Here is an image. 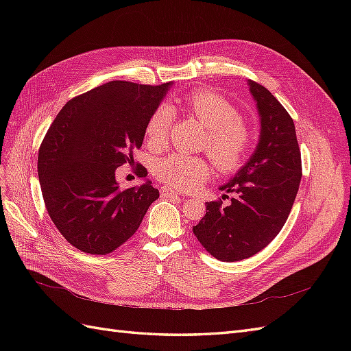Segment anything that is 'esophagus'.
<instances>
[{
	"mask_svg": "<svg viewBox=\"0 0 351 351\" xmlns=\"http://www.w3.org/2000/svg\"><path fill=\"white\" fill-rule=\"evenodd\" d=\"M178 195H180L178 192H176V190L169 189L167 186L161 187V197H174V196H178Z\"/></svg>",
	"mask_w": 351,
	"mask_h": 351,
	"instance_id": "esophagus-1",
	"label": "esophagus"
}]
</instances>
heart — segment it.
<instances>
[{
    "mask_svg": "<svg viewBox=\"0 0 351 351\" xmlns=\"http://www.w3.org/2000/svg\"><path fill=\"white\" fill-rule=\"evenodd\" d=\"M183 108L206 130L205 149L221 171L239 168L247 155L250 130L234 105L210 90H196L183 98ZM174 121V111L161 105L146 124V136L155 147H164ZM154 176L159 182L177 190H192L209 177L205 159L183 154H171L158 159Z\"/></svg>",
    "mask_w": 351,
    "mask_h": 351,
    "instance_id": "obj_1",
    "label": "heart"
}]
</instances>
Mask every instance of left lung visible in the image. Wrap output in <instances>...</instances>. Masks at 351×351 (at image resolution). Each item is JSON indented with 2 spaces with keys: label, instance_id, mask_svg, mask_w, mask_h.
<instances>
[{
  "label": "left lung",
  "instance_id": "obj_1",
  "mask_svg": "<svg viewBox=\"0 0 351 351\" xmlns=\"http://www.w3.org/2000/svg\"><path fill=\"white\" fill-rule=\"evenodd\" d=\"M249 89L261 117L256 149L219 187L234 193L230 204L206 202L205 217L193 227L202 246L222 262L247 259L277 237L302 180V156L290 114L262 84L249 80Z\"/></svg>",
  "mask_w": 351,
  "mask_h": 351
}]
</instances>
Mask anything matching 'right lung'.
<instances>
[{"mask_svg": "<svg viewBox=\"0 0 351 351\" xmlns=\"http://www.w3.org/2000/svg\"><path fill=\"white\" fill-rule=\"evenodd\" d=\"M171 83L112 80L70 99L52 121L38 155L48 214L71 246L108 254L129 240L159 197L146 180L120 189L115 169L133 162L146 124ZM145 178L146 168L137 165Z\"/></svg>", "mask_w": 351, "mask_h": 351, "instance_id": "obj_1", "label": "right lung"}]
</instances>
